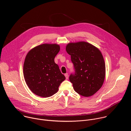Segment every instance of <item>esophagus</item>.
<instances>
[{"label": "esophagus", "mask_w": 131, "mask_h": 131, "mask_svg": "<svg viewBox=\"0 0 131 131\" xmlns=\"http://www.w3.org/2000/svg\"><path fill=\"white\" fill-rule=\"evenodd\" d=\"M65 76L66 79H68V73H66L65 74Z\"/></svg>", "instance_id": "1"}]
</instances>
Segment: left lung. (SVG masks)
<instances>
[{"mask_svg": "<svg viewBox=\"0 0 131 131\" xmlns=\"http://www.w3.org/2000/svg\"><path fill=\"white\" fill-rule=\"evenodd\" d=\"M66 50L75 69V74L69 76L73 89L84 97L94 95L102 86L105 78V63L101 52L85 41L70 42Z\"/></svg>", "mask_w": 131, "mask_h": 131, "instance_id": "left-lung-1", "label": "left lung"}]
</instances>
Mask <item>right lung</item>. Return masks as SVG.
<instances>
[{
  "label": "right lung",
  "mask_w": 131,
  "mask_h": 131,
  "mask_svg": "<svg viewBox=\"0 0 131 131\" xmlns=\"http://www.w3.org/2000/svg\"><path fill=\"white\" fill-rule=\"evenodd\" d=\"M60 50L56 43H44L31 49L27 54L23 65L25 81L30 91L37 96L48 97L59 90L65 80L54 58Z\"/></svg>",
  "instance_id": "obj_1"
}]
</instances>
